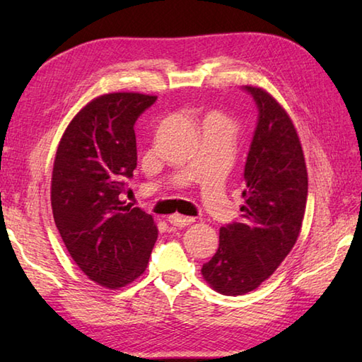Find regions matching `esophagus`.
I'll return each instance as SVG.
<instances>
[{
    "label": "esophagus",
    "instance_id": "34e87169",
    "mask_svg": "<svg viewBox=\"0 0 362 362\" xmlns=\"http://www.w3.org/2000/svg\"><path fill=\"white\" fill-rule=\"evenodd\" d=\"M168 222L174 227H185L189 226L194 222V218H189V216H182V214H173V216L168 218Z\"/></svg>",
    "mask_w": 362,
    "mask_h": 362
}]
</instances>
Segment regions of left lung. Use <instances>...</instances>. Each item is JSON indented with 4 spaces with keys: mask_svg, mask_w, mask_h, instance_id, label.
Listing matches in <instances>:
<instances>
[{
    "mask_svg": "<svg viewBox=\"0 0 362 362\" xmlns=\"http://www.w3.org/2000/svg\"><path fill=\"white\" fill-rule=\"evenodd\" d=\"M258 109L244 166L241 219L221 227L219 247L202 266L224 296L257 289L288 257L298 238L308 197V173L286 110L263 88L243 87Z\"/></svg>",
    "mask_w": 362,
    "mask_h": 362,
    "instance_id": "obj_1",
    "label": "left lung"
}]
</instances>
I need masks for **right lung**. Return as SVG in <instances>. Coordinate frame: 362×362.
Returning a JSON list of instances; mask_svg holds the SVG:
<instances>
[{
  "instance_id": "1",
  "label": "right lung",
  "mask_w": 362,
  "mask_h": 362,
  "mask_svg": "<svg viewBox=\"0 0 362 362\" xmlns=\"http://www.w3.org/2000/svg\"><path fill=\"white\" fill-rule=\"evenodd\" d=\"M156 99L141 93L93 99L68 124L54 160L56 227L81 271L110 289L146 271L157 241L151 214L121 201L136 168L134 126Z\"/></svg>"
}]
</instances>
